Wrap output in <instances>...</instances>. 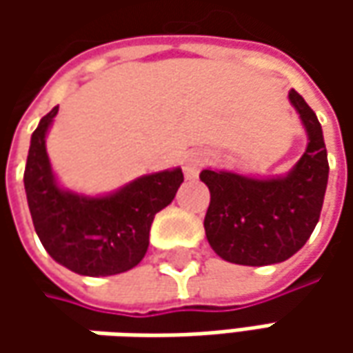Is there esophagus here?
<instances>
[{
	"label": "esophagus",
	"instance_id": "esophagus-1",
	"mask_svg": "<svg viewBox=\"0 0 353 353\" xmlns=\"http://www.w3.org/2000/svg\"><path fill=\"white\" fill-rule=\"evenodd\" d=\"M202 165H204L202 155H200V153H196V151H188V153L183 157L184 176H186L188 181L196 179L198 172H200V169H202Z\"/></svg>",
	"mask_w": 353,
	"mask_h": 353
}]
</instances>
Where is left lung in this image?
Here are the masks:
<instances>
[{
  "mask_svg": "<svg viewBox=\"0 0 353 353\" xmlns=\"http://www.w3.org/2000/svg\"><path fill=\"white\" fill-rule=\"evenodd\" d=\"M289 100L308 135L305 155L285 176L251 179L228 170H202L210 188L204 230L210 248L230 263H281L306 243L319 224L328 184V155L316 114L305 98Z\"/></svg>",
  "mask_w": 353,
  "mask_h": 353,
  "instance_id": "8db88e82",
  "label": "left lung"
}]
</instances>
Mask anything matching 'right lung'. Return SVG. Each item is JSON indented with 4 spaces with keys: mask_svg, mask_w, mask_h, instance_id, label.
Returning a JSON list of instances; mask_svg holds the SVG:
<instances>
[{
    "mask_svg": "<svg viewBox=\"0 0 353 353\" xmlns=\"http://www.w3.org/2000/svg\"><path fill=\"white\" fill-rule=\"evenodd\" d=\"M57 114L59 105L33 131L23 174L34 232L48 255L78 275L125 273L145 257L153 218L172 202L184 181L183 170L145 174L105 196L62 190L45 147Z\"/></svg>",
    "mask_w": 353,
    "mask_h": 353,
    "instance_id": "obj_1",
    "label": "right lung"
}]
</instances>
